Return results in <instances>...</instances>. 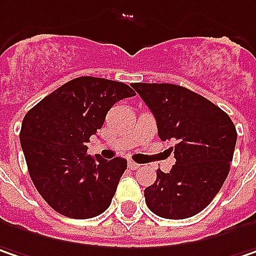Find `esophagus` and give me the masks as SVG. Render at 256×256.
Here are the masks:
<instances>
[{
    "label": "esophagus",
    "mask_w": 256,
    "mask_h": 256,
    "mask_svg": "<svg viewBox=\"0 0 256 256\" xmlns=\"http://www.w3.org/2000/svg\"><path fill=\"white\" fill-rule=\"evenodd\" d=\"M128 167H130L132 170H138L140 166H139V164H136V162H133V161H128Z\"/></svg>",
    "instance_id": "34e87169"
}]
</instances>
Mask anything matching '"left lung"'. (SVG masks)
I'll list each match as a JSON object with an SVG mask.
<instances>
[{"mask_svg":"<svg viewBox=\"0 0 256 256\" xmlns=\"http://www.w3.org/2000/svg\"><path fill=\"white\" fill-rule=\"evenodd\" d=\"M150 106L161 140H173L176 164L156 170L145 189L154 214L183 220L196 216L220 192L230 172L238 133L232 118L216 104L172 83L132 84Z\"/></svg>","mask_w":256,"mask_h":256,"instance_id":"left-lung-1","label":"left lung"}]
</instances>
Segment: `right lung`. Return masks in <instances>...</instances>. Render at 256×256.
<instances>
[{
    "instance_id": "1",
    "label": "right lung",
    "mask_w": 256,
    "mask_h": 256,
    "mask_svg": "<svg viewBox=\"0 0 256 256\" xmlns=\"http://www.w3.org/2000/svg\"><path fill=\"white\" fill-rule=\"evenodd\" d=\"M122 82L83 76L67 82L24 116L20 144L28 170L48 205L70 218H92L110 206L128 161L89 155L86 144L110 108L134 96Z\"/></svg>"
}]
</instances>
